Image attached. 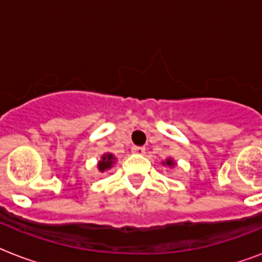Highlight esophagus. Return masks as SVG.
Returning a JSON list of instances; mask_svg holds the SVG:
<instances>
[{"label": "esophagus", "instance_id": "1", "mask_svg": "<svg viewBox=\"0 0 262 262\" xmlns=\"http://www.w3.org/2000/svg\"><path fill=\"white\" fill-rule=\"evenodd\" d=\"M132 152H133V154H137V155H144V154H145V148H144V147H133V148H132Z\"/></svg>", "mask_w": 262, "mask_h": 262}]
</instances>
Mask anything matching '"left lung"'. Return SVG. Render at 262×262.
I'll return each instance as SVG.
<instances>
[{"mask_svg": "<svg viewBox=\"0 0 262 262\" xmlns=\"http://www.w3.org/2000/svg\"><path fill=\"white\" fill-rule=\"evenodd\" d=\"M163 164H164V166H171V167H172V166H175L174 160L170 159V158H168V159L166 160V162H163Z\"/></svg>", "mask_w": 262, "mask_h": 262, "instance_id": "1", "label": "left lung"}]
</instances>
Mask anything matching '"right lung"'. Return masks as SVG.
<instances>
[{
  "mask_svg": "<svg viewBox=\"0 0 262 262\" xmlns=\"http://www.w3.org/2000/svg\"><path fill=\"white\" fill-rule=\"evenodd\" d=\"M114 163H115L114 155H113V154H104V155L102 156L100 162L98 163L99 171L104 172L106 170H108V168L113 167V164H114Z\"/></svg>",
  "mask_w": 262,
  "mask_h": 262,
  "instance_id": "right-lung-1",
  "label": "right lung"
}]
</instances>
